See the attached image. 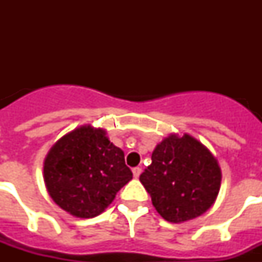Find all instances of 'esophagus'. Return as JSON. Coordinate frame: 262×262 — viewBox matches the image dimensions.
Wrapping results in <instances>:
<instances>
[{
	"instance_id": "34e87169",
	"label": "esophagus",
	"mask_w": 262,
	"mask_h": 262,
	"mask_svg": "<svg viewBox=\"0 0 262 262\" xmlns=\"http://www.w3.org/2000/svg\"><path fill=\"white\" fill-rule=\"evenodd\" d=\"M133 174L135 178H139V176L142 174V168H139V166H136V168L133 169Z\"/></svg>"
}]
</instances>
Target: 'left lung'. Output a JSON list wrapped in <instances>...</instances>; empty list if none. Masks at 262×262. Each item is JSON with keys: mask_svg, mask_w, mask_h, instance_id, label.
Here are the masks:
<instances>
[{"mask_svg": "<svg viewBox=\"0 0 262 262\" xmlns=\"http://www.w3.org/2000/svg\"><path fill=\"white\" fill-rule=\"evenodd\" d=\"M152 205L165 221L184 223L205 214L221 190L222 170L209 148L189 134H170L140 174Z\"/></svg>", "mask_w": 262, "mask_h": 262, "instance_id": "8db88e82", "label": "left lung"}]
</instances>
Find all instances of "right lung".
I'll list each match as a JSON object with an SVG mask.
<instances>
[{"mask_svg": "<svg viewBox=\"0 0 262 262\" xmlns=\"http://www.w3.org/2000/svg\"><path fill=\"white\" fill-rule=\"evenodd\" d=\"M52 201L76 217H94L107 209L118 191L133 180L124 152L106 129L86 124L72 129L51 147L43 164Z\"/></svg>", "mask_w": 262, "mask_h": 262, "instance_id": "right-lung-1", "label": "right lung"}]
</instances>
